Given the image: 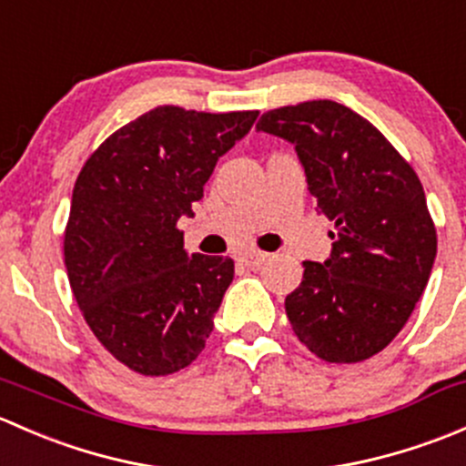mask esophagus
Returning a JSON list of instances; mask_svg holds the SVG:
<instances>
[{
    "label": "esophagus",
    "mask_w": 466,
    "mask_h": 466,
    "mask_svg": "<svg viewBox=\"0 0 466 466\" xmlns=\"http://www.w3.org/2000/svg\"><path fill=\"white\" fill-rule=\"evenodd\" d=\"M238 259H241L243 266L257 268L268 259V255H263V252H259V250H246V252H241V255H238Z\"/></svg>",
    "instance_id": "esophagus-1"
}]
</instances>
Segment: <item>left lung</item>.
<instances>
[{
    "label": "left lung",
    "mask_w": 466,
    "mask_h": 466,
    "mask_svg": "<svg viewBox=\"0 0 466 466\" xmlns=\"http://www.w3.org/2000/svg\"><path fill=\"white\" fill-rule=\"evenodd\" d=\"M257 130L295 146L318 214L336 223L331 255L304 261L302 284L284 302L295 336L327 363L379 354L435 263L420 177L368 119L327 98L266 112Z\"/></svg>",
    "instance_id": "obj_1"
}]
</instances>
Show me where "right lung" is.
<instances>
[{"label":"right lung","mask_w":466,"mask_h":466,"mask_svg":"<svg viewBox=\"0 0 466 466\" xmlns=\"http://www.w3.org/2000/svg\"><path fill=\"white\" fill-rule=\"evenodd\" d=\"M257 116L155 107L98 146L74 185L69 284L98 342L135 372L173 374L205 350L234 261L189 255L177 220Z\"/></svg>","instance_id":"obj_1"}]
</instances>
